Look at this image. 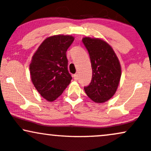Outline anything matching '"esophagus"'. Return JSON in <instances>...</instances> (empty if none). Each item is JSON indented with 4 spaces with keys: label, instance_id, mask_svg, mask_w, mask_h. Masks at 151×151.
<instances>
[{
    "label": "esophagus",
    "instance_id": "34e87169",
    "mask_svg": "<svg viewBox=\"0 0 151 151\" xmlns=\"http://www.w3.org/2000/svg\"><path fill=\"white\" fill-rule=\"evenodd\" d=\"M73 77H74V80H77V79H78V74H75L73 75Z\"/></svg>",
    "mask_w": 151,
    "mask_h": 151
}]
</instances>
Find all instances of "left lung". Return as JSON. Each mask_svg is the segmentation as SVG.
Instances as JSON below:
<instances>
[{
    "mask_svg": "<svg viewBox=\"0 0 151 151\" xmlns=\"http://www.w3.org/2000/svg\"><path fill=\"white\" fill-rule=\"evenodd\" d=\"M88 51L92 69V77L84 87L86 94L94 102L102 103L110 100L118 87L121 67L113 49L100 39H82Z\"/></svg>",
    "mask_w": 151,
    "mask_h": 151,
    "instance_id": "obj_1",
    "label": "left lung"
}]
</instances>
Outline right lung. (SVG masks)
Masks as SVG:
<instances>
[{
  "instance_id": "right-lung-1",
  "label": "right lung",
  "mask_w": 151,
  "mask_h": 151,
  "mask_svg": "<svg viewBox=\"0 0 151 151\" xmlns=\"http://www.w3.org/2000/svg\"><path fill=\"white\" fill-rule=\"evenodd\" d=\"M74 41L71 36L47 38L39 46L30 64L31 81L40 94L49 102L59 97L72 77L68 71L66 56Z\"/></svg>"
}]
</instances>
